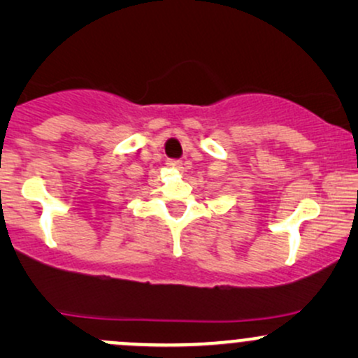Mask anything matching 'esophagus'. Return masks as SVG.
Returning a JSON list of instances; mask_svg holds the SVG:
<instances>
[{"mask_svg":"<svg viewBox=\"0 0 358 358\" xmlns=\"http://www.w3.org/2000/svg\"><path fill=\"white\" fill-rule=\"evenodd\" d=\"M166 165L170 166V168H173V170H180V171L185 170V163L180 162V159H170V162H168Z\"/></svg>","mask_w":358,"mask_h":358,"instance_id":"esophagus-1","label":"esophagus"}]
</instances>
